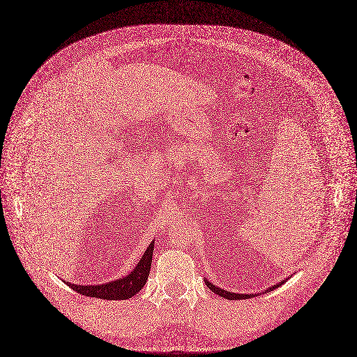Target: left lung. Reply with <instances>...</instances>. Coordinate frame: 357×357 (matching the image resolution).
<instances>
[{"instance_id":"8db88e82","label":"left lung","mask_w":357,"mask_h":357,"mask_svg":"<svg viewBox=\"0 0 357 357\" xmlns=\"http://www.w3.org/2000/svg\"><path fill=\"white\" fill-rule=\"evenodd\" d=\"M284 281H285V280H282L281 282H278V284H275V285L269 287L265 292H268V291H273L275 288L280 287L281 284H284ZM205 284H206V287H208L212 292H215L216 295H219V296L224 298V299H227V301H242V299H251V298H254V295H252V294H235V292L225 291V289L220 288L218 285H215V284L209 282V280H206V278H205ZM258 295H259V294H257V296H258Z\"/></svg>"}]
</instances>
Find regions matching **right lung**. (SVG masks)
Wrapping results in <instances>:
<instances>
[{
    "instance_id": "right-lung-1",
    "label": "right lung",
    "mask_w": 357,
    "mask_h": 357,
    "mask_svg": "<svg viewBox=\"0 0 357 357\" xmlns=\"http://www.w3.org/2000/svg\"><path fill=\"white\" fill-rule=\"evenodd\" d=\"M153 246L155 242H151L146 247L144 255L138 261L135 269L123 275L122 278H116L114 281H109L106 284H98V285H80V284H72L66 282L73 291L77 294H82L89 298H98V299H106V301H126L133 298L137 292H139L149 275L151 264H152V255H153Z\"/></svg>"
}]
</instances>
